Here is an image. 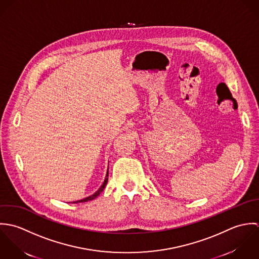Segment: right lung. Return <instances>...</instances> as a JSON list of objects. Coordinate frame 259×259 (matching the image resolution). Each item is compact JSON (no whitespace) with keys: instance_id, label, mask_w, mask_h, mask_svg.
Segmentation results:
<instances>
[{"instance_id":"1","label":"right lung","mask_w":259,"mask_h":259,"mask_svg":"<svg viewBox=\"0 0 259 259\" xmlns=\"http://www.w3.org/2000/svg\"><path fill=\"white\" fill-rule=\"evenodd\" d=\"M108 169H109V167H108ZM108 174H109V170H107V174H106V177H105V180H104L103 184L101 185V187L93 194V195H91V196H89V197H86V198H84V199H81V200H77V201H74L73 203H80V202H87V201H90V200H93V199H95L97 196H99L100 195V193L102 192L104 190V188H105V186H106V184H107V182H108Z\"/></svg>"}]
</instances>
